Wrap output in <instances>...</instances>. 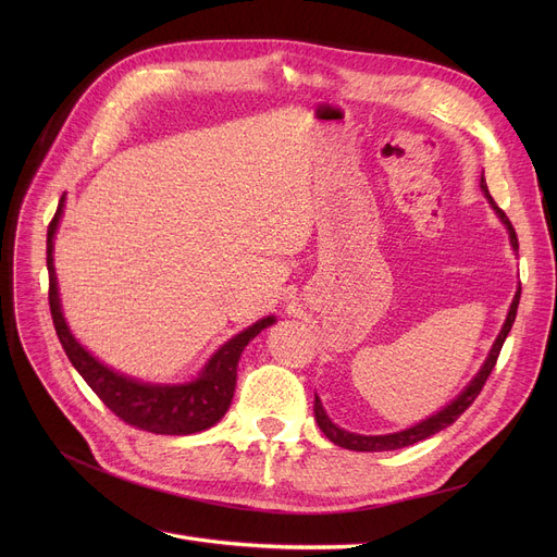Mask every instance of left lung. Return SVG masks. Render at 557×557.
Masks as SVG:
<instances>
[{
	"mask_svg": "<svg viewBox=\"0 0 557 557\" xmlns=\"http://www.w3.org/2000/svg\"><path fill=\"white\" fill-rule=\"evenodd\" d=\"M481 191H483V196L487 198V202H490V208L494 210V214L499 216V221L506 225L510 246H512V250H515V255H517L519 244H517L515 227H512V223L508 221V216H506L499 208H496V202L492 200V196H490V191H487L483 173H481ZM519 296H521V286H517V290H515V298H512V302H510V307H508L504 325H502L499 334H496V338H494V343H492V347H490V352H487L483 366H481L479 372L470 379V384H467L449 404H445V406L441 408V411H435L433 416H429V418H424V420H420V422H416V424H411V426H406V429H401V431H393V433H384V435H363V433H355V431H345V429H341L338 424H334L332 418L327 416V411L323 408V401H320V397L315 395V399H313V413H315V422H318L320 431H323L334 445L345 447V449H352V451H395V449L411 447V445H416V443H420V441H426V437L435 435L437 431H443V429L451 426V424L460 418V413L465 411V408H470V404H472V401L476 399V395L481 393V388H483V384H485V379L490 376V372H492V368H494V363H496V357H499V352H502V345H504L506 336H508L510 330H512L515 315H517V307H519Z\"/></svg>",
	"mask_w": 557,
	"mask_h": 557,
	"instance_id": "8db88e82",
	"label": "left lung"
}]
</instances>
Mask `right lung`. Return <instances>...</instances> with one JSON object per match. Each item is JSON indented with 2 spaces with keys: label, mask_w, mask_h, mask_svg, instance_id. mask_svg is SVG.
I'll return each mask as SVG.
<instances>
[{
  "label": "right lung",
  "mask_w": 557,
  "mask_h": 557,
  "mask_svg": "<svg viewBox=\"0 0 557 557\" xmlns=\"http://www.w3.org/2000/svg\"><path fill=\"white\" fill-rule=\"evenodd\" d=\"M65 214V196L58 202V210L47 230V271H49V309L53 327L63 343L72 366L85 379L101 401L124 422L162 435H191L214 426L232 404L237 386V368L246 345L261 332L277 323L275 315H263L244 332L227 338L216 352L205 361L200 372L181 384H156L131 376L99 361L70 330L58 277L53 267V239L58 225Z\"/></svg>",
  "instance_id": "obj_1"
}]
</instances>
